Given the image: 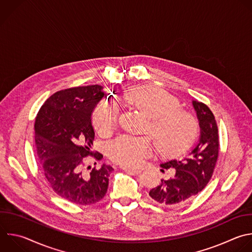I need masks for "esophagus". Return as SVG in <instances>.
<instances>
[{"label": "esophagus", "instance_id": "34e87169", "mask_svg": "<svg viewBox=\"0 0 252 252\" xmlns=\"http://www.w3.org/2000/svg\"><path fill=\"white\" fill-rule=\"evenodd\" d=\"M123 169L126 172H130V173H133V174H138V173L141 172L140 169H131V168H127V167H123Z\"/></svg>", "mask_w": 252, "mask_h": 252}]
</instances>
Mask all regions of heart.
Here are the masks:
<instances>
[{"mask_svg":"<svg viewBox=\"0 0 252 252\" xmlns=\"http://www.w3.org/2000/svg\"><path fill=\"white\" fill-rule=\"evenodd\" d=\"M124 102L147 118L145 132L153 139L162 154H174L187 148L196 138L198 124L188 113L179 109L178 101L166 92L148 86L127 90ZM92 121L102 134L110 133L118 122V110L108 101L100 102L95 108ZM152 151V143L146 136L124 135L109 147L111 158L124 166L136 167Z\"/></svg>","mask_w":252,"mask_h":252,"instance_id":"1","label":"heart"}]
</instances>
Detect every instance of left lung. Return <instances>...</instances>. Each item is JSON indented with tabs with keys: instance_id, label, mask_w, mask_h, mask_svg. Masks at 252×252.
I'll use <instances>...</instances> for the list:
<instances>
[{
	"instance_id": "8db88e82",
	"label": "left lung",
	"mask_w": 252,
	"mask_h": 252,
	"mask_svg": "<svg viewBox=\"0 0 252 252\" xmlns=\"http://www.w3.org/2000/svg\"><path fill=\"white\" fill-rule=\"evenodd\" d=\"M192 105L199 121L200 137L182 160L171 159L161 164L165 169L172 167L175 173L149 191L150 198L160 207L175 208L192 200L209 183L218 160L219 133L215 117L205 104L193 100Z\"/></svg>"
}]
</instances>
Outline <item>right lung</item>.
I'll return each instance as SVG.
<instances>
[{"instance_id": "add662e5", "label": "right lung", "mask_w": 252, "mask_h": 252, "mask_svg": "<svg viewBox=\"0 0 252 252\" xmlns=\"http://www.w3.org/2000/svg\"><path fill=\"white\" fill-rule=\"evenodd\" d=\"M103 89L91 85L58 91L45 101L35 119L34 138L43 175L57 195L77 205L101 201L114 170L106 163L90 173L80 168L83 157L94 154L91 116L105 96ZM95 157L100 160L103 155Z\"/></svg>"}]
</instances>
